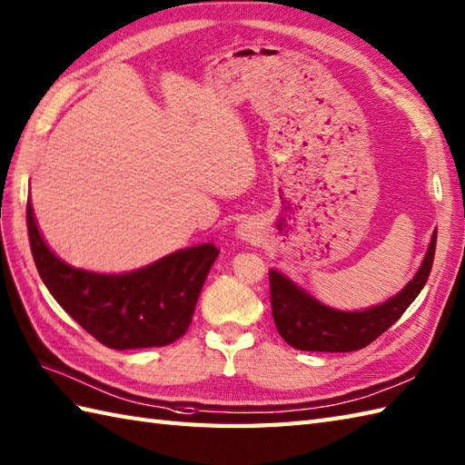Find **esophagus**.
<instances>
[{
	"label": "esophagus",
	"instance_id": "obj_1",
	"mask_svg": "<svg viewBox=\"0 0 465 465\" xmlns=\"http://www.w3.org/2000/svg\"><path fill=\"white\" fill-rule=\"evenodd\" d=\"M242 235H243V237H250V230H247V228H242Z\"/></svg>",
	"mask_w": 465,
	"mask_h": 465
}]
</instances>
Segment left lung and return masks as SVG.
<instances>
[{"instance_id": "left-lung-1", "label": "left lung", "mask_w": 465, "mask_h": 465, "mask_svg": "<svg viewBox=\"0 0 465 465\" xmlns=\"http://www.w3.org/2000/svg\"><path fill=\"white\" fill-rule=\"evenodd\" d=\"M436 252V232L431 235L428 253L401 293L386 303L366 311H337L319 303L303 287L295 285L283 273L269 272V293L275 327L283 341L297 351L351 352L364 349L391 329L402 312L418 297L431 272Z\"/></svg>"}]
</instances>
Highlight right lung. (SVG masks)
<instances>
[{"instance_id":"1","label":"right lung","mask_w":465,"mask_h":465,"mask_svg":"<svg viewBox=\"0 0 465 465\" xmlns=\"http://www.w3.org/2000/svg\"><path fill=\"white\" fill-rule=\"evenodd\" d=\"M27 232L37 272L57 303L104 347H164L188 331L203 282L220 250L203 243L162 257L133 273L77 269L53 253L27 203Z\"/></svg>"}]
</instances>
